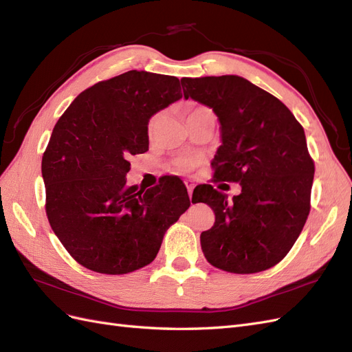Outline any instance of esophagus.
Listing matches in <instances>:
<instances>
[{
  "label": "esophagus",
  "mask_w": 352,
  "mask_h": 352,
  "mask_svg": "<svg viewBox=\"0 0 352 352\" xmlns=\"http://www.w3.org/2000/svg\"><path fill=\"white\" fill-rule=\"evenodd\" d=\"M185 185H186V188H188V194H189V198L190 199H192V192H194V182H192V180H186V182H185Z\"/></svg>",
  "instance_id": "1"
}]
</instances>
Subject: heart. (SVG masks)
<instances>
[{
  "instance_id": "heart-1",
  "label": "heart",
  "mask_w": 352,
  "mask_h": 352,
  "mask_svg": "<svg viewBox=\"0 0 352 352\" xmlns=\"http://www.w3.org/2000/svg\"><path fill=\"white\" fill-rule=\"evenodd\" d=\"M207 113H212V111L208 107H204V105H197V107H194L188 113V119H190V117H195V116L207 114ZM157 123H158V116H154L150 120V126H148L150 132H153L155 129ZM194 166H195V160H192V158H180L176 162V167L179 170H182V172H189V170L194 168Z\"/></svg>"
}]
</instances>
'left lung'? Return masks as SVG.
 <instances>
[{"label": "left lung", "mask_w": 352, "mask_h": 352, "mask_svg": "<svg viewBox=\"0 0 352 352\" xmlns=\"http://www.w3.org/2000/svg\"><path fill=\"white\" fill-rule=\"evenodd\" d=\"M180 82L186 100L219 117L214 180L242 188L232 201L211 185L194 190L195 202H206L216 216L201 233L202 252L229 273L267 270L289 252L310 212L314 162L302 126L280 100L235 74Z\"/></svg>", "instance_id": "1"}]
</instances>
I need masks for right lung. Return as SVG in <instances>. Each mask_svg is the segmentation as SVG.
<instances>
[{"label":"right lung","mask_w":352,"mask_h":352,"mask_svg":"<svg viewBox=\"0 0 352 352\" xmlns=\"http://www.w3.org/2000/svg\"><path fill=\"white\" fill-rule=\"evenodd\" d=\"M180 98L177 78L131 70L80 92L56 123L42 155L45 211L83 267L104 274L145 267L190 206L177 177L145 192L126 185L129 157L148 151L151 116Z\"/></svg>","instance_id":"1"}]
</instances>
